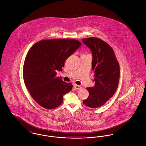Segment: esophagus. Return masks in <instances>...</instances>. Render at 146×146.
<instances>
[{"instance_id":"esophagus-1","label":"esophagus","mask_w":146,"mask_h":146,"mask_svg":"<svg viewBox=\"0 0 146 146\" xmlns=\"http://www.w3.org/2000/svg\"><path fill=\"white\" fill-rule=\"evenodd\" d=\"M74 88L76 89V90H80L82 89V86H79V85H78L76 84H74Z\"/></svg>"}]
</instances>
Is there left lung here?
I'll list each match as a JSON object with an SVG mask.
<instances>
[{
  "mask_svg": "<svg viewBox=\"0 0 146 146\" xmlns=\"http://www.w3.org/2000/svg\"><path fill=\"white\" fill-rule=\"evenodd\" d=\"M92 52V70L95 86L88 88L89 96L83 104L90 108L101 107L113 96L118 88L120 67L114 52L104 40L97 38L82 39Z\"/></svg>",
  "mask_w": 146,
  "mask_h": 146,
  "instance_id": "1",
  "label": "left lung"
}]
</instances>
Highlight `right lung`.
<instances>
[{"mask_svg": "<svg viewBox=\"0 0 146 146\" xmlns=\"http://www.w3.org/2000/svg\"><path fill=\"white\" fill-rule=\"evenodd\" d=\"M81 45L70 39L43 40L29 50L23 65L24 82L32 97L42 107L51 110L58 107L63 96L72 90V84L63 82L56 75Z\"/></svg>", "mask_w": 146, "mask_h": 146, "instance_id": "1", "label": "right lung"}]
</instances>
